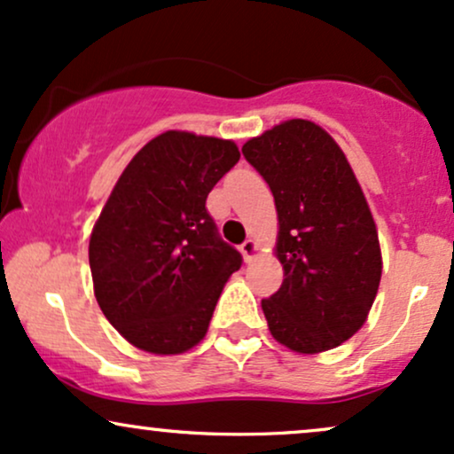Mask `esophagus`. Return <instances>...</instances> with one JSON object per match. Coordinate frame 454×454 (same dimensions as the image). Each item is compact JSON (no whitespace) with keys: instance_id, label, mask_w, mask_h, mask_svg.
<instances>
[{"instance_id":"obj_1","label":"esophagus","mask_w":454,"mask_h":454,"mask_svg":"<svg viewBox=\"0 0 454 454\" xmlns=\"http://www.w3.org/2000/svg\"><path fill=\"white\" fill-rule=\"evenodd\" d=\"M239 250H242L244 261H247V263H250V261L257 257L259 247H257V242H254V239H247V242H244L242 247H239Z\"/></svg>"}]
</instances>
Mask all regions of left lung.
Masks as SVG:
<instances>
[{"mask_svg":"<svg viewBox=\"0 0 454 454\" xmlns=\"http://www.w3.org/2000/svg\"><path fill=\"white\" fill-rule=\"evenodd\" d=\"M278 212L282 286L261 301L271 335L301 355L359 332L376 300L380 244L342 148L317 122L291 119L242 146Z\"/></svg>","mask_w":454,"mask_h":454,"instance_id":"obj_1","label":"left lung"}]
</instances>
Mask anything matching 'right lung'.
Wrapping results in <instances>:
<instances>
[{"label": "right lung", "instance_id": "right-lung-1", "mask_svg": "<svg viewBox=\"0 0 454 454\" xmlns=\"http://www.w3.org/2000/svg\"><path fill=\"white\" fill-rule=\"evenodd\" d=\"M238 161L231 140L165 131L112 189L89 265L101 312L136 348L180 355L204 340L223 286L242 265L206 200Z\"/></svg>", "mask_w": 454, "mask_h": 454}]
</instances>
